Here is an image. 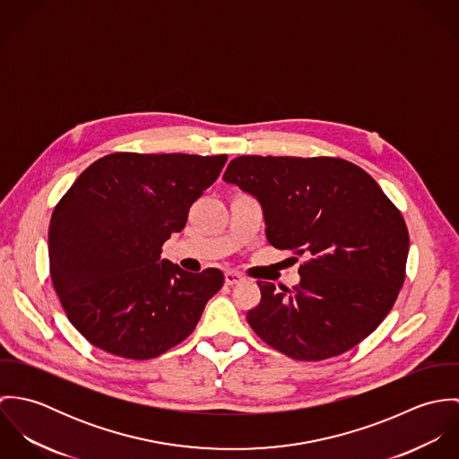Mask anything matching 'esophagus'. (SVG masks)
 Masks as SVG:
<instances>
[{
	"mask_svg": "<svg viewBox=\"0 0 459 459\" xmlns=\"http://www.w3.org/2000/svg\"><path fill=\"white\" fill-rule=\"evenodd\" d=\"M242 281H244V275H240V273L235 272V270H228V272L224 273V282H226L228 286L238 284V282H242Z\"/></svg>",
	"mask_w": 459,
	"mask_h": 459,
	"instance_id": "esophagus-1",
	"label": "esophagus"
}]
</instances>
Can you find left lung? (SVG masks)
I'll use <instances>...</instances> for the list:
<instances>
[{"label": "left lung", "instance_id": "left-lung-1", "mask_svg": "<svg viewBox=\"0 0 459 459\" xmlns=\"http://www.w3.org/2000/svg\"><path fill=\"white\" fill-rule=\"evenodd\" d=\"M262 204L277 249L306 255L293 290L258 281L247 322L297 360H324L366 339L393 309L404 281L408 230L401 212L359 166L332 157H237L222 177Z\"/></svg>", "mask_w": 459, "mask_h": 459}]
</instances>
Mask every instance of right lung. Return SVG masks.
<instances>
[{
	"label": "right lung",
	"mask_w": 459,
	"mask_h": 459,
	"mask_svg": "<svg viewBox=\"0 0 459 459\" xmlns=\"http://www.w3.org/2000/svg\"><path fill=\"white\" fill-rule=\"evenodd\" d=\"M226 160L111 153L60 199L49 224L51 279L70 324L93 346L146 360L195 330L224 275L186 272L160 253Z\"/></svg>",
	"instance_id": "add662e5"
}]
</instances>
